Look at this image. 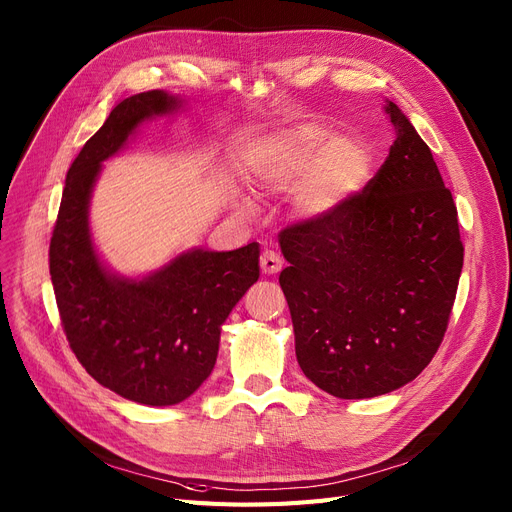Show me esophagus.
<instances>
[{
	"label": "esophagus",
	"mask_w": 512,
	"mask_h": 512,
	"mask_svg": "<svg viewBox=\"0 0 512 512\" xmlns=\"http://www.w3.org/2000/svg\"><path fill=\"white\" fill-rule=\"evenodd\" d=\"M259 265H261V272L267 274V276H274L282 270V257L276 253V251H263L261 257H259Z\"/></svg>",
	"instance_id": "1"
}]
</instances>
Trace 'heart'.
<instances>
[{
  "label": "heart",
  "instance_id": "heart-1",
  "mask_svg": "<svg viewBox=\"0 0 512 512\" xmlns=\"http://www.w3.org/2000/svg\"><path fill=\"white\" fill-rule=\"evenodd\" d=\"M371 174V151L353 137L330 139L319 124L284 130L267 143L257 159L255 176L272 188L297 184V207L309 218L328 215L353 199Z\"/></svg>",
  "mask_w": 512,
  "mask_h": 512
}]
</instances>
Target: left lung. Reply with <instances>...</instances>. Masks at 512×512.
Here are the masks:
<instances>
[{"mask_svg": "<svg viewBox=\"0 0 512 512\" xmlns=\"http://www.w3.org/2000/svg\"><path fill=\"white\" fill-rule=\"evenodd\" d=\"M384 112L396 141L363 191L278 234L297 361L338 398L417 378L444 340L463 270L459 215L432 151L396 103Z\"/></svg>", "mask_w": 512, "mask_h": 512, "instance_id": "1", "label": "left lung"}]
</instances>
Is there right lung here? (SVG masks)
I'll return each mask as SVG.
<instances>
[{"label": "right lung", "instance_id": "1", "mask_svg": "<svg viewBox=\"0 0 512 512\" xmlns=\"http://www.w3.org/2000/svg\"><path fill=\"white\" fill-rule=\"evenodd\" d=\"M174 107L164 91L114 107L72 161L49 242L51 284L72 353L101 386L151 407L176 405L209 378L220 326L259 278L257 242L184 253L141 282L110 276L93 251L87 207L101 161L145 118Z\"/></svg>", "mask_w": 512, "mask_h": 512}]
</instances>
